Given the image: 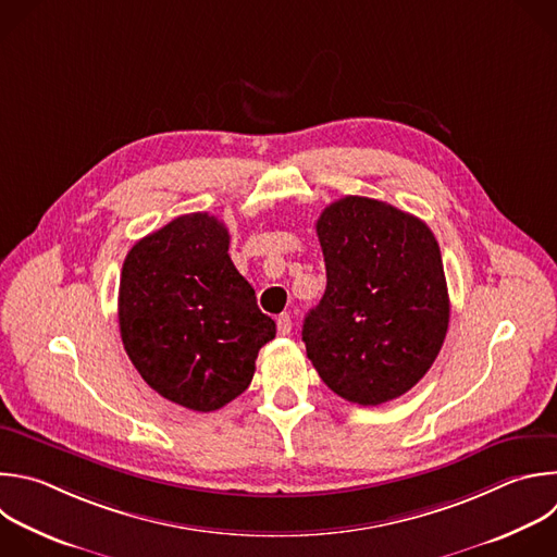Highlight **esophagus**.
I'll list each match as a JSON object with an SVG mask.
<instances>
[{
  "label": "esophagus",
  "mask_w": 557,
  "mask_h": 557,
  "mask_svg": "<svg viewBox=\"0 0 557 557\" xmlns=\"http://www.w3.org/2000/svg\"><path fill=\"white\" fill-rule=\"evenodd\" d=\"M290 330H293V319H290V314H280V317H277V334L286 336V334H290Z\"/></svg>",
  "instance_id": "34e87169"
}]
</instances>
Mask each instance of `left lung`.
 I'll list each match as a JSON object with an SVG mask.
<instances>
[{
  "mask_svg": "<svg viewBox=\"0 0 557 557\" xmlns=\"http://www.w3.org/2000/svg\"><path fill=\"white\" fill-rule=\"evenodd\" d=\"M317 236L327 284L301 338L321 381L362 407L407 394L435 362L450 319L433 232L385 201L345 197L321 212Z\"/></svg>",
  "mask_w": 557,
  "mask_h": 557,
  "instance_id": "obj_1",
  "label": "left lung"
}]
</instances>
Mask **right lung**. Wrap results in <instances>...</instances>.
<instances>
[{"instance_id":"add662e5","label":"right lung","mask_w":557,"mask_h":557,"mask_svg":"<svg viewBox=\"0 0 557 557\" xmlns=\"http://www.w3.org/2000/svg\"><path fill=\"white\" fill-rule=\"evenodd\" d=\"M230 232L208 212L185 214L137 240L120 275L124 349L165 400L210 413L251 383L275 321L230 258Z\"/></svg>"}]
</instances>
